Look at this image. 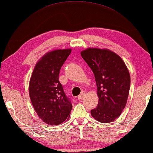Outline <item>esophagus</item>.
Wrapping results in <instances>:
<instances>
[{
  "label": "esophagus",
  "mask_w": 153,
  "mask_h": 153,
  "mask_svg": "<svg viewBox=\"0 0 153 153\" xmlns=\"http://www.w3.org/2000/svg\"><path fill=\"white\" fill-rule=\"evenodd\" d=\"M85 96V93H82L81 95H79V96H78V100H82V98H83V97Z\"/></svg>",
  "instance_id": "esophagus-1"
}]
</instances>
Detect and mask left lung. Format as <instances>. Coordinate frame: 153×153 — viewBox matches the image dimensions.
Listing matches in <instances>:
<instances>
[{"instance_id":"8db88e82","label":"left lung","mask_w":153,"mask_h":153,"mask_svg":"<svg viewBox=\"0 0 153 153\" xmlns=\"http://www.w3.org/2000/svg\"><path fill=\"white\" fill-rule=\"evenodd\" d=\"M81 54L92 70L97 85L99 102L91 114L101 123L113 122L126 105L130 87L129 71L122 59L109 50L88 48Z\"/></svg>"}]
</instances>
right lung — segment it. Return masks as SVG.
<instances>
[{
    "label": "right lung",
    "mask_w": 153,
    "mask_h": 153,
    "mask_svg": "<svg viewBox=\"0 0 153 153\" xmlns=\"http://www.w3.org/2000/svg\"><path fill=\"white\" fill-rule=\"evenodd\" d=\"M71 49L48 52L37 62L29 81V97L35 111L43 122L60 124L69 118L72 105L58 81L62 66Z\"/></svg>",
    "instance_id": "right-lung-1"
}]
</instances>
